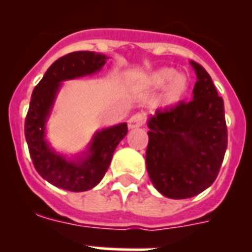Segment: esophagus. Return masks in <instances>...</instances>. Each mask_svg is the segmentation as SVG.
I'll return each instance as SVG.
<instances>
[{"instance_id": "obj_1", "label": "esophagus", "mask_w": 252, "mask_h": 252, "mask_svg": "<svg viewBox=\"0 0 252 252\" xmlns=\"http://www.w3.org/2000/svg\"><path fill=\"white\" fill-rule=\"evenodd\" d=\"M145 124V116L142 113H135L133 116H131L130 120H128V127L130 128H136L142 126Z\"/></svg>"}]
</instances>
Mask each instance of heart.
<instances>
[{
	"mask_svg": "<svg viewBox=\"0 0 252 252\" xmlns=\"http://www.w3.org/2000/svg\"><path fill=\"white\" fill-rule=\"evenodd\" d=\"M165 84L167 86L161 97L165 104L178 103L188 92V78L183 74H177V70L173 68H160L149 77V84L154 88H160Z\"/></svg>",
	"mask_w": 252,
	"mask_h": 252,
	"instance_id": "obj_1",
	"label": "heart"
}]
</instances>
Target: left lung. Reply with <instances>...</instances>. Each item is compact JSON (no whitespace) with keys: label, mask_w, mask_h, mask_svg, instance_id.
Segmentation results:
<instances>
[{"label":"left lung","mask_w":252,"mask_h":252,"mask_svg":"<svg viewBox=\"0 0 252 252\" xmlns=\"http://www.w3.org/2000/svg\"><path fill=\"white\" fill-rule=\"evenodd\" d=\"M197 74L193 99L157 110L148 126L146 169L151 183L168 198L194 197L216 180L227 149L223 99L206 69Z\"/></svg>","instance_id":"8db88e82"}]
</instances>
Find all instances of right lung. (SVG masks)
Listing matches in <instances>:
<instances>
[{
	"mask_svg": "<svg viewBox=\"0 0 252 252\" xmlns=\"http://www.w3.org/2000/svg\"><path fill=\"white\" fill-rule=\"evenodd\" d=\"M107 57L93 51H74L55 60L31 94L25 120V137L36 171L58 188L70 192L92 189L102 180L113 153L127 135V124H120L94 133L90 148L77 159L58 154L45 139V125L62 82L101 70Z\"/></svg>",
	"mask_w": 252,
	"mask_h": 252,
	"instance_id": "right-lung-1",
	"label": "right lung"
}]
</instances>
